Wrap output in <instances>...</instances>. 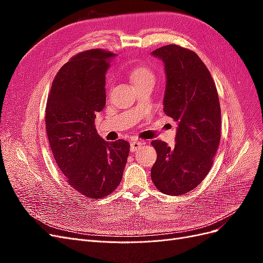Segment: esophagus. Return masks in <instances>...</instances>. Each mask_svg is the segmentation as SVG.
Returning a JSON list of instances; mask_svg holds the SVG:
<instances>
[{"mask_svg":"<svg viewBox=\"0 0 263 263\" xmlns=\"http://www.w3.org/2000/svg\"><path fill=\"white\" fill-rule=\"evenodd\" d=\"M144 145V142L142 141H139V140H133L130 142V151H137L138 149H140V147Z\"/></svg>","mask_w":263,"mask_h":263,"instance_id":"esophagus-1","label":"esophagus"}]
</instances>
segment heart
<instances>
[{"label": "heart", "mask_w": 263, "mask_h": 263, "mask_svg": "<svg viewBox=\"0 0 263 263\" xmlns=\"http://www.w3.org/2000/svg\"><path fill=\"white\" fill-rule=\"evenodd\" d=\"M128 77L130 81L135 86H138L144 83H154L155 82V74L153 70H150L147 67L138 66L133 68L129 72Z\"/></svg>", "instance_id": "obj_1"}]
</instances>
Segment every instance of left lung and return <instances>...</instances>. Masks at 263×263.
I'll list each match as a JSON object with an SVG mask.
<instances>
[{
	"mask_svg": "<svg viewBox=\"0 0 263 263\" xmlns=\"http://www.w3.org/2000/svg\"><path fill=\"white\" fill-rule=\"evenodd\" d=\"M164 66L163 112L177 122L176 145L151 142L157 161L151 179L160 192L182 195L208 176L220 141V105L209 69L198 55L177 45L151 52Z\"/></svg>",
	"mask_w": 263,
	"mask_h": 263,
	"instance_id": "obj_1",
	"label": "left lung"
}]
</instances>
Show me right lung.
Masks as SVG:
<instances>
[{"instance_id":"right-lung-1","label":"right lung","mask_w":263,"mask_h":263,"mask_svg":"<svg viewBox=\"0 0 263 263\" xmlns=\"http://www.w3.org/2000/svg\"><path fill=\"white\" fill-rule=\"evenodd\" d=\"M115 53L86 50L65 63L52 81L46 106V130L59 169L86 197L101 198L118 186L129 144L107 142L94 119L106 104L105 74Z\"/></svg>"}]
</instances>
